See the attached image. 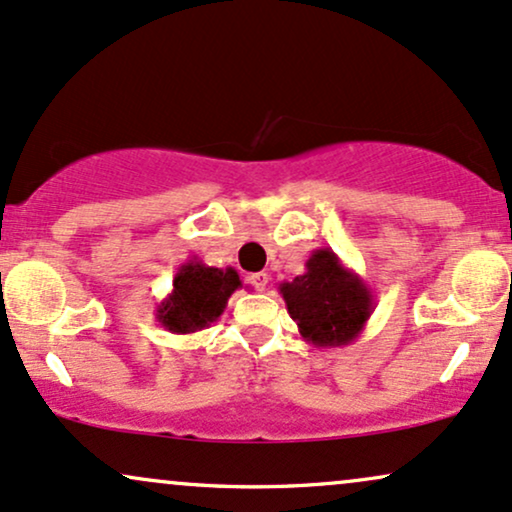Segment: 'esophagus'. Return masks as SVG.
Returning a JSON list of instances; mask_svg holds the SVG:
<instances>
[{"mask_svg": "<svg viewBox=\"0 0 512 512\" xmlns=\"http://www.w3.org/2000/svg\"><path fill=\"white\" fill-rule=\"evenodd\" d=\"M268 280H270L268 273H251L249 275V282L258 289V292H263V289L268 287Z\"/></svg>", "mask_w": 512, "mask_h": 512, "instance_id": "obj_1", "label": "esophagus"}]
</instances>
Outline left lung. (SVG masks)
<instances>
[{
  "instance_id": "8db88e82",
  "label": "left lung",
  "mask_w": 512,
  "mask_h": 512,
  "mask_svg": "<svg viewBox=\"0 0 512 512\" xmlns=\"http://www.w3.org/2000/svg\"><path fill=\"white\" fill-rule=\"evenodd\" d=\"M280 294L301 337L325 349L356 342L375 308L363 277L346 268L327 246L308 256L304 275L282 282Z\"/></svg>"
}]
</instances>
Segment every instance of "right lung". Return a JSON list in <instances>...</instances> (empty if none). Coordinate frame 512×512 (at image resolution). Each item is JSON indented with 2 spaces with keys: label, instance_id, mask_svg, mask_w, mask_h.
<instances>
[{
  "label": "right lung",
  "instance_id": "1",
  "mask_svg": "<svg viewBox=\"0 0 512 512\" xmlns=\"http://www.w3.org/2000/svg\"><path fill=\"white\" fill-rule=\"evenodd\" d=\"M242 287L235 268H213L192 258L178 268L173 289L156 306V320L173 334L206 330L223 315L227 299Z\"/></svg>",
  "mask_w": 512,
  "mask_h": 512
}]
</instances>
